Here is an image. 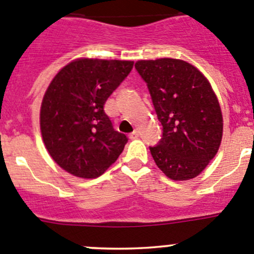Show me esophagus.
<instances>
[{
	"instance_id": "1",
	"label": "esophagus",
	"mask_w": 254,
	"mask_h": 254,
	"mask_svg": "<svg viewBox=\"0 0 254 254\" xmlns=\"http://www.w3.org/2000/svg\"><path fill=\"white\" fill-rule=\"evenodd\" d=\"M138 136H139V132L137 131V129H134V131L132 132L131 134H129V138H131V139H136V138H138Z\"/></svg>"
}]
</instances>
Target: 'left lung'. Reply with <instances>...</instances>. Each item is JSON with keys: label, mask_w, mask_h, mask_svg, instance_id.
Instances as JSON below:
<instances>
[{"label": "left lung", "mask_w": 254, "mask_h": 254, "mask_svg": "<svg viewBox=\"0 0 254 254\" xmlns=\"http://www.w3.org/2000/svg\"><path fill=\"white\" fill-rule=\"evenodd\" d=\"M146 81L163 136L149 147L157 167L173 181L197 177L218 152L223 117L211 83L183 60H141L134 64Z\"/></svg>", "instance_id": "obj_1"}]
</instances>
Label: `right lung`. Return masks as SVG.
<instances>
[{
    "instance_id": "obj_1",
    "label": "right lung",
    "mask_w": 254,
    "mask_h": 254,
    "mask_svg": "<svg viewBox=\"0 0 254 254\" xmlns=\"http://www.w3.org/2000/svg\"><path fill=\"white\" fill-rule=\"evenodd\" d=\"M132 67L133 61L77 59L46 89L40 111L43 143L74 177H100L122 153L127 137L113 129L103 107Z\"/></svg>"
}]
</instances>
